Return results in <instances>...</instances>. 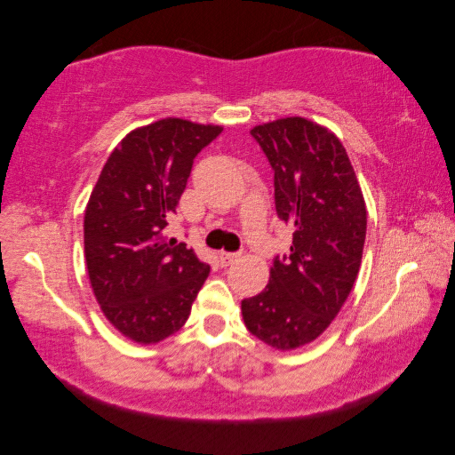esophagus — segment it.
Segmentation results:
<instances>
[{
  "mask_svg": "<svg viewBox=\"0 0 455 455\" xmlns=\"http://www.w3.org/2000/svg\"><path fill=\"white\" fill-rule=\"evenodd\" d=\"M238 258H240V252H220V262L225 266L235 264Z\"/></svg>",
  "mask_w": 455,
  "mask_h": 455,
  "instance_id": "34e87169",
  "label": "esophagus"
}]
</instances>
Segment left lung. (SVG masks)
Wrapping results in <instances>:
<instances>
[{"label":"left lung","mask_w":455,"mask_h":455,"mask_svg":"<svg viewBox=\"0 0 455 455\" xmlns=\"http://www.w3.org/2000/svg\"><path fill=\"white\" fill-rule=\"evenodd\" d=\"M252 137L274 170L275 211L293 227L262 293L243 301L250 332L275 350L316 340L360 272L367 211L352 162L334 132L305 117L258 124Z\"/></svg>","instance_id":"obj_1"}]
</instances>
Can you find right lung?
<instances>
[{"mask_svg": "<svg viewBox=\"0 0 455 455\" xmlns=\"http://www.w3.org/2000/svg\"><path fill=\"white\" fill-rule=\"evenodd\" d=\"M222 127L166 117L124 137L105 162L84 217L90 283L105 318L139 344L186 324L211 267L166 236L193 160Z\"/></svg>", "mask_w": 455, "mask_h": 455, "instance_id": "obj_1", "label": "right lung"}]
</instances>
